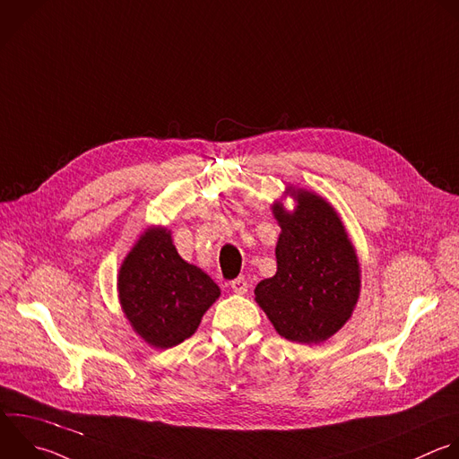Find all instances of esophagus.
I'll use <instances>...</instances> for the list:
<instances>
[{"mask_svg":"<svg viewBox=\"0 0 459 459\" xmlns=\"http://www.w3.org/2000/svg\"><path fill=\"white\" fill-rule=\"evenodd\" d=\"M230 288L234 293H239V295H245L248 291V282L245 277H238L234 281H230Z\"/></svg>","mask_w":459,"mask_h":459,"instance_id":"1","label":"esophagus"}]
</instances>
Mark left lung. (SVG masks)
<instances>
[{
  "instance_id": "left-lung-1",
  "label": "left lung",
  "mask_w": 459,
  "mask_h": 459,
  "mask_svg": "<svg viewBox=\"0 0 459 459\" xmlns=\"http://www.w3.org/2000/svg\"><path fill=\"white\" fill-rule=\"evenodd\" d=\"M284 200L270 209L281 232L277 272L257 282L254 293L275 332L299 344H321L353 316L360 297V263L348 230L321 195L286 186Z\"/></svg>"
}]
</instances>
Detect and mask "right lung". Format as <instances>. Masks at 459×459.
Wrapping results in <instances>:
<instances>
[{
	"mask_svg": "<svg viewBox=\"0 0 459 459\" xmlns=\"http://www.w3.org/2000/svg\"><path fill=\"white\" fill-rule=\"evenodd\" d=\"M118 302L131 330L151 348L189 339L220 297V286L177 252L168 227H147L117 275Z\"/></svg>",
	"mask_w": 459,
	"mask_h": 459,
	"instance_id": "right-lung-1",
	"label": "right lung"
}]
</instances>
